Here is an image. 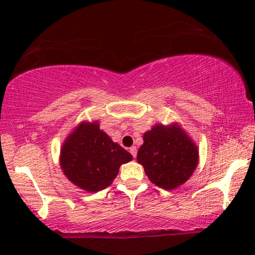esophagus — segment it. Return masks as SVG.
Here are the masks:
<instances>
[{
  "label": "esophagus",
  "instance_id": "obj_1",
  "mask_svg": "<svg viewBox=\"0 0 255 255\" xmlns=\"http://www.w3.org/2000/svg\"><path fill=\"white\" fill-rule=\"evenodd\" d=\"M128 151H130V153L132 154V156H133V158H135V156H137V148H135L134 146H132V147L128 148Z\"/></svg>",
  "mask_w": 255,
  "mask_h": 255
}]
</instances>
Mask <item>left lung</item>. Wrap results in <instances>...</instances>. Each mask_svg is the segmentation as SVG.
<instances>
[{"instance_id": "8db88e82", "label": "left lung", "mask_w": 255, "mask_h": 255, "mask_svg": "<svg viewBox=\"0 0 255 255\" xmlns=\"http://www.w3.org/2000/svg\"><path fill=\"white\" fill-rule=\"evenodd\" d=\"M142 138L137 161L152 183L172 190L193 175L198 163V149L180 125L158 124Z\"/></svg>"}]
</instances>
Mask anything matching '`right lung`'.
Segmentation results:
<instances>
[{
	"mask_svg": "<svg viewBox=\"0 0 255 255\" xmlns=\"http://www.w3.org/2000/svg\"><path fill=\"white\" fill-rule=\"evenodd\" d=\"M131 160L127 149L100 130L99 122L80 123L60 151L62 172L72 183L89 193L109 187L121 165Z\"/></svg>",
	"mask_w": 255,
	"mask_h": 255,
	"instance_id": "1",
	"label": "right lung"
}]
</instances>
